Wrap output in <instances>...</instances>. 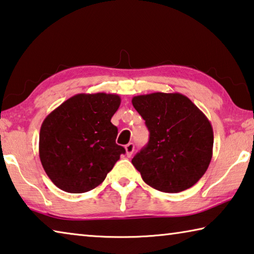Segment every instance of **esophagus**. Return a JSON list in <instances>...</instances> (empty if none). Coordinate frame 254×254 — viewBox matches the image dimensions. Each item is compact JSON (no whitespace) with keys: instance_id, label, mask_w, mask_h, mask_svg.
Instances as JSON below:
<instances>
[{"instance_id":"1","label":"esophagus","mask_w":254,"mask_h":254,"mask_svg":"<svg viewBox=\"0 0 254 254\" xmlns=\"http://www.w3.org/2000/svg\"><path fill=\"white\" fill-rule=\"evenodd\" d=\"M125 149H126V155L128 157H130L132 155V153H134V149H135V146L134 144L132 143H128L126 146H125Z\"/></svg>"}]
</instances>
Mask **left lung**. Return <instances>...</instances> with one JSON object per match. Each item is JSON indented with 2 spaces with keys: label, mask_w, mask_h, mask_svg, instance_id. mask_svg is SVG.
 Segmentation results:
<instances>
[{
  "label": "left lung",
  "mask_w": 254,
  "mask_h": 254,
  "mask_svg": "<svg viewBox=\"0 0 254 254\" xmlns=\"http://www.w3.org/2000/svg\"><path fill=\"white\" fill-rule=\"evenodd\" d=\"M131 102L149 131L147 145L131 160L143 180L171 193L196 185L213 156L214 132L208 118L181 93L137 95Z\"/></svg>",
  "instance_id": "1"
}]
</instances>
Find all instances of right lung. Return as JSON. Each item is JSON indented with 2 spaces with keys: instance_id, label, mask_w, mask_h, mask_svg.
Instances as JSON below:
<instances>
[{
  "instance_id": "add662e5",
  "label": "right lung",
  "mask_w": 254,
  "mask_h": 254,
  "mask_svg": "<svg viewBox=\"0 0 254 254\" xmlns=\"http://www.w3.org/2000/svg\"><path fill=\"white\" fill-rule=\"evenodd\" d=\"M120 97L80 93L45 118L39 134V157L53 184L70 193L101 185L125 148L116 144L118 129L111 118Z\"/></svg>"
}]
</instances>
